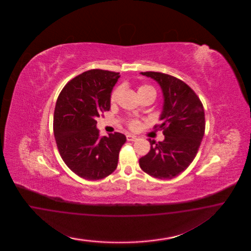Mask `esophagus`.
Listing matches in <instances>:
<instances>
[{
	"mask_svg": "<svg viewBox=\"0 0 251 251\" xmlns=\"http://www.w3.org/2000/svg\"><path fill=\"white\" fill-rule=\"evenodd\" d=\"M127 141H129V142H135L137 140V137L134 136V135H130V134H128L127 136Z\"/></svg>",
	"mask_w": 251,
	"mask_h": 251,
	"instance_id": "1",
	"label": "esophagus"
}]
</instances>
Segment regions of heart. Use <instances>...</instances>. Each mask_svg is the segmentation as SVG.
<instances>
[{"mask_svg": "<svg viewBox=\"0 0 251 251\" xmlns=\"http://www.w3.org/2000/svg\"><path fill=\"white\" fill-rule=\"evenodd\" d=\"M149 91H152L155 93L153 87L151 86V85H147V84L141 85L139 87V89H138V93L139 94H143V93H145V92ZM121 93H122V87L121 86L116 87L114 90L112 91V93H111V95H110V101L111 102H116L118 99H119ZM127 124H128V127L131 130H137V129H140V127H141V122L138 119H129L128 122H127Z\"/></svg>", "mask_w": 251, "mask_h": 251, "instance_id": "heart-1", "label": "heart"}]
</instances>
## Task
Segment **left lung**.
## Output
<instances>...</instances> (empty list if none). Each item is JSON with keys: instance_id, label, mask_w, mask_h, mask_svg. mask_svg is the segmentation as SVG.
Returning a JSON list of instances; mask_svg holds the SVG:
<instances>
[{"instance_id": "obj_1", "label": "left lung", "mask_w": 251, "mask_h": 251, "mask_svg": "<svg viewBox=\"0 0 251 251\" xmlns=\"http://www.w3.org/2000/svg\"><path fill=\"white\" fill-rule=\"evenodd\" d=\"M160 84L164 95L163 122L154 129H163L165 140L155 143L149 139L151 149L141 157L139 165L148 175L171 179L195 158L205 131V116L196 93L181 80L157 72L141 73Z\"/></svg>"}]
</instances>
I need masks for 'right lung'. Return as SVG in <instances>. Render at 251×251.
Wrapping results in <instances>:
<instances>
[{
  "instance_id": "obj_1",
  "label": "right lung",
  "mask_w": 251,
  "mask_h": 251,
  "mask_svg": "<svg viewBox=\"0 0 251 251\" xmlns=\"http://www.w3.org/2000/svg\"><path fill=\"white\" fill-rule=\"evenodd\" d=\"M120 73L94 69L69 81L54 110L53 131L61 158L76 175L99 180L114 172L126 137H101L97 119L110 108V94Z\"/></svg>"
}]
</instances>
